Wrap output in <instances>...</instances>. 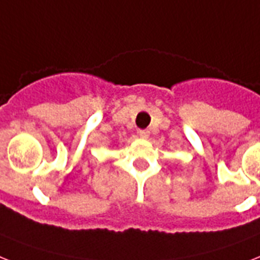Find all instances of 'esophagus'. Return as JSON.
Segmentation results:
<instances>
[{
    "label": "esophagus",
    "mask_w": 260,
    "mask_h": 260,
    "mask_svg": "<svg viewBox=\"0 0 260 260\" xmlns=\"http://www.w3.org/2000/svg\"><path fill=\"white\" fill-rule=\"evenodd\" d=\"M139 136H140L141 139H147V137L149 136V131H147V129L139 131Z\"/></svg>",
    "instance_id": "1"
}]
</instances>
